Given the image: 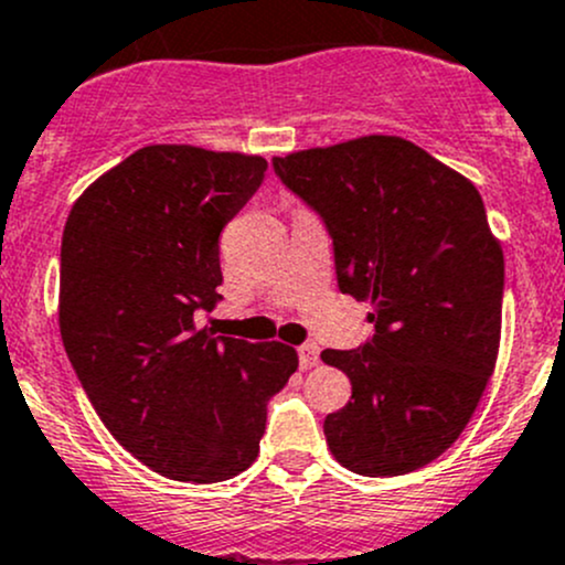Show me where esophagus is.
I'll return each instance as SVG.
<instances>
[{
	"label": "esophagus",
	"mask_w": 565,
	"mask_h": 565,
	"mask_svg": "<svg viewBox=\"0 0 565 565\" xmlns=\"http://www.w3.org/2000/svg\"><path fill=\"white\" fill-rule=\"evenodd\" d=\"M298 361H300V369H315L319 363V347L317 344L298 347Z\"/></svg>",
	"instance_id": "esophagus-1"
}]
</instances>
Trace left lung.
I'll return each instance as SVG.
<instances>
[{
    "mask_svg": "<svg viewBox=\"0 0 565 565\" xmlns=\"http://www.w3.org/2000/svg\"><path fill=\"white\" fill-rule=\"evenodd\" d=\"M319 215L344 295L369 300L374 333L322 361L352 383L324 418L333 457L404 476L457 443L494 372L505 265L470 180L398 136L273 158Z\"/></svg>",
    "mask_w": 565,
    "mask_h": 565,
    "instance_id": "left-lung-1",
    "label": "left lung"
}]
</instances>
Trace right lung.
Wrapping results in <instances>:
<instances>
[{
    "mask_svg": "<svg viewBox=\"0 0 565 565\" xmlns=\"http://www.w3.org/2000/svg\"><path fill=\"white\" fill-rule=\"evenodd\" d=\"M267 161L188 145L141 147L67 215L60 333L114 440L174 481L215 483L259 454L267 402L298 369L281 341L196 328L224 281L218 237Z\"/></svg>",
    "mask_w": 565,
    "mask_h": 565,
    "instance_id": "right-lung-1",
    "label": "right lung"
}]
</instances>
